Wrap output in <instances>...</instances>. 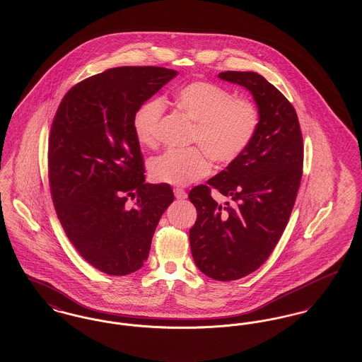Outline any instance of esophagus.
<instances>
[{"instance_id":"obj_1","label":"esophagus","mask_w":362,"mask_h":362,"mask_svg":"<svg viewBox=\"0 0 362 362\" xmlns=\"http://www.w3.org/2000/svg\"><path fill=\"white\" fill-rule=\"evenodd\" d=\"M174 196H175L177 199H180V200H184V199L188 197L187 192L184 189H181V188H174Z\"/></svg>"}]
</instances>
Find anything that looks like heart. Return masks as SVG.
<instances>
[{"label": "heart", "mask_w": 362, "mask_h": 362, "mask_svg": "<svg viewBox=\"0 0 362 362\" xmlns=\"http://www.w3.org/2000/svg\"><path fill=\"white\" fill-rule=\"evenodd\" d=\"M175 106L194 122L190 141L199 147L168 150L150 160L153 181L184 187L207 175L209 158L228 165L245 151L259 127V112L245 99H234L228 90L209 81H192L175 90ZM165 103L151 98L134 115L136 140L143 147L158 143V129Z\"/></svg>", "instance_id": "b5f03b06"}]
</instances>
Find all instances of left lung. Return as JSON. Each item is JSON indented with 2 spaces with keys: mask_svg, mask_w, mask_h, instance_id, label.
Listing matches in <instances>:
<instances>
[{
  "mask_svg": "<svg viewBox=\"0 0 362 362\" xmlns=\"http://www.w3.org/2000/svg\"><path fill=\"white\" fill-rule=\"evenodd\" d=\"M219 78L252 94L259 127L245 151L207 185L189 192L197 219L189 230L197 268L215 281H235L262 266L285 231L303 177L304 146L293 105L256 72H221ZM216 189L229 199L218 204Z\"/></svg>",
  "mask_w": 362,
  "mask_h": 362,
  "instance_id": "1",
  "label": "left lung"
}]
</instances>
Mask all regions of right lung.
<instances>
[{
  "instance_id": "obj_1",
  "label": "right lung",
  "mask_w": 362,
  "mask_h": 362,
  "mask_svg": "<svg viewBox=\"0 0 362 362\" xmlns=\"http://www.w3.org/2000/svg\"><path fill=\"white\" fill-rule=\"evenodd\" d=\"M175 76L160 66L107 69L72 87L53 119L49 181L58 219L81 257L107 275L143 267L174 200L170 185L144 182L132 121Z\"/></svg>"
}]
</instances>
